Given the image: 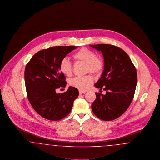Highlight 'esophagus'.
Wrapping results in <instances>:
<instances>
[{
    "label": "esophagus",
    "instance_id": "esophagus-1",
    "mask_svg": "<svg viewBox=\"0 0 160 160\" xmlns=\"http://www.w3.org/2000/svg\"><path fill=\"white\" fill-rule=\"evenodd\" d=\"M79 94H84L85 92H85V91H82V90H79Z\"/></svg>",
    "mask_w": 160,
    "mask_h": 160
}]
</instances>
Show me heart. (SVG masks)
Here are the masks:
<instances>
[{
    "label": "heart",
    "mask_w": 160,
    "mask_h": 160,
    "mask_svg": "<svg viewBox=\"0 0 160 160\" xmlns=\"http://www.w3.org/2000/svg\"><path fill=\"white\" fill-rule=\"evenodd\" d=\"M73 58L78 61L86 64L87 71L92 73L101 72L103 67V62L100 57H97L95 52L87 48H82L73 55ZM59 69L62 73L66 76L72 74V63L67 58L61 60ZM93 79L92 76H76L70 81V85L80 90H87L92 84Z\"/></svg>",
    "instance_id": "obj_1"
}]
</instances>
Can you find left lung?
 Masks as SVG:
<instances>
[{
    "instance_id": "obj_1",
    "label": "left lung",
    "mask_w": 160,
    "mask_h": 160,
    "mask_svg": "<svg viewBox=\"0 0 160 160\" xmlns=\"http://www.w3.org/2000/svg\"><path fill=\"white\" fill-rule=\"evenodd\" d=\"M90 46L102 53L104 69L94 86L106 91L105 94L96 93L92 109L101 120H112L122 116L132 101L137 70L128 55L117 46L105 44Z\"/></svg>"
}]
</instances>
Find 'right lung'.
<instances>
[{
	"label": "right lung",
	"mask_w": 160,
	"mask_h": 160,
	"mask_svg": "<svg viewBox=\"0 0 160 160\" xmlns=\"http://www.w3.org/2000/svg\"><path fill=\"white\" fill-rule=\"evenodd\" d=\"M77 46H55L35 53L26 64L25 81L28 99L35 111L49 120H59L71 111L78 90L70 86L64 92L57 93L66 86V77L59 64Z\"/></svg>",
	"instance_id": "1"
}]
</instances>
